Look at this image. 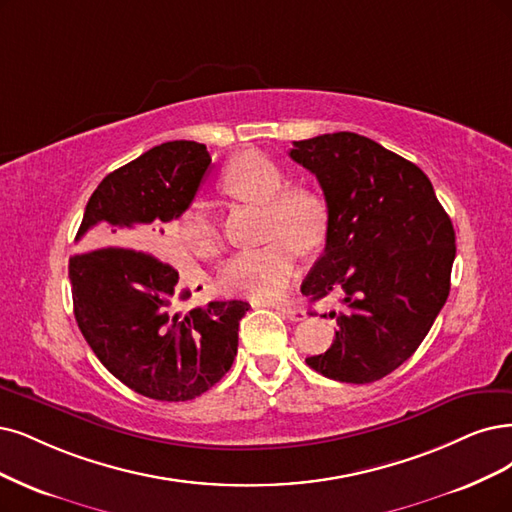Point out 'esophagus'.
Here are the masks:
<instances>
[{"label":"esophagus","mask_w":512,"mask_h":512,"mask_svg":"<svg viewBox=\"0 0 512 512\" xmlns=\"http://www.w3.org/2000/svg\"><path fill=\"white\" fill-rule=\"evenodd\" d=\"M282 316L293 320V323H297V320H304L306 318V310L301 306H295V304H276L274 306Z\"/></svg>","instance_id":"34e87169"}]
</instances>
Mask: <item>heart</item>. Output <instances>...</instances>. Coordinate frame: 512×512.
Returning a JSON list of instances; mask_svg holds the SVG:
<instances>
[{"label":"heart","instance_id":"b5f03b06","mask_svg":"<svg viewBox=\"0 0 512 512\" xmlns=\"http://www.w3.org/2000/svg\"><path fill=\"white\" fill-rule=\"evenodd\" d=\"M223 185L234 196L266 204L268 244L236 253L221 270L227 293L274 299L289 289L299 270V251H312L325 240L329 206L316 187L287 185V173L263 151L238 154L223 170ZM179 238L200 257L221 251V234L213 213L194 204L179 219Z\"/></svg>","mask_w":512,"mask_h":512}]
</instances>
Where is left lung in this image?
<instances>
[{"instance_id":"left-lung-1","label":"left lung","mask_w":512,"mask_h":512,"mask_svg":"<svg viewBox=\"0 0 512 512\" xmlns=\"http://www.w3.org/2000/svg\"><path fill=\"white\" fill-rule=\"evenodd\" d=\"M329 206L325 253L301 285L339 297L331 348L306 363L335 382L369 384L418 350L449 295L456 232L413 162L356 132L295 141Z\"/></svg>"}]
</instances>
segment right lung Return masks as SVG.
<instances>
[{"label":"right lung","mask_w":512,"mask_h":512,"mask_svg":"<svg viewBox=\"0 0 512 512\" xmlns=\"http://www.w3.org/2000/svg\"><path fill=\"white\" fill-rule=\"evenodd\" d=\"M211 166L206 145L168 141L113 170L90 196L69 259L73 314L103 367L156 401H192L230 371L246 301L177 312L179 272L145 251L147 236L181 217ZM162 232V230H160ZM164 234V232H162Z\"/></svg>","instance_id":"add662e5"}]
</instances>
